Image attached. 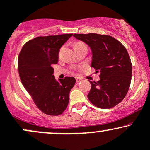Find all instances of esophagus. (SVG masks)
Returning <instances> with one entry per match:
<instances>
[{
  "instance_id": "34e87169",
  "label": "esophagus",
  "mask_w": 150,
  "mask_h": 150,
  "mask_svg": "<svg viewBox=\"0 0 150 150\" xmlns=\"http://www.w3.org/2000/svg\"><path fill=\"white\" fill-rule=\"evenodd\" d=\"M81 81V79L79 78V77H76V81L77 82H80V81Z\"/></svg>"
}]
</instances>
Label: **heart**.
<instances>
[{
    "label": "heart",
    "instance_id": "heart-1",
    "mask_svg": "<svg viewBox=\"0 0 150 150\" xmlns=\"http://www.w3.org/2000/svg\"><path fill=\"white\" fill-rule=\"evenodd\" d=\"M81 46H86V44L83 42H77L75 44L74 48H77V47H81Z\"/></svg>",
    "mask_w": 150,
    "mask_h": 150
}]
</instances>
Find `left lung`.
Instances as JSON below:
<instances>
[{
	"label": "left lung",
	"mask_w": 150,
	"mask_h": 150,
	"mask_svg": "<svg viewBox=\"0 0 150 150\" xmlns=\"http://www.w3.org/2000/svg\"><path fill=\"white\" fill-rule=\"evenodd\" d=\"M92 51L91 67L100 72V80L90 81L88 98L101 109L114 107L124 99L132 80V65L127 50L111 36L96 33L74 34Z\"/></svg>",
	"instance_id": "left-lung-1"
}]
</instances>
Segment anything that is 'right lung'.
I'll return each mask as SVG.
<instances>
[{"label":"right lung","instance_id":"1","mask_svg":"<svg viewBox=\"0 0 150 150\" xmlns=\"http://www.w3.org/2000/svg\"><path fill=\"white\" fill-rule=\"evenodd\" d=\"M73 34L38 37L25 43L18 58L21 81L39 110L45 114H62L69 105L74 77L57 81L52 75L62 45Z\"/></svg>","mask_w":150,"mask_h":150}]
</instances>
